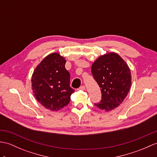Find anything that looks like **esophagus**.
I'll return each mask as SVG.
<instances>
[{"instance_id": "obj_1", "label": "esophagus", "mask_w": 157, "mask_h": 157, "mask_svg": "<svg viewBox=\"0 0 157 157\" xmlns=\"http://www.w3.org/2000/svg\"><path fill=\"white\" fill-rule=\"evenodd\" d=\"M79 90H86V87H85V86H81L79 88Z\"/></svg>"}]
</instances>
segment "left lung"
<instances>
[{
    "mask_svg": "<svg viewBox=\"0 0 157 157\" xmlns=\"http://www.w3.org/2000/svg\"><path fill=\"white\" fill-rule=\"evenodd\" d=\"M92 75L100 87L101 100L95 104L105 112L119 106L128 95L132 76L126 61L118 54L110 52L100 56L92 65Z\"/></svg>",
    "mask_w": 157,
    "mask_h": 157,
    "instance_id": "8db88e82",
    "label": "left lung"
}]
</instances>
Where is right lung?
<instances>
[{
  "label": "right lung",
  "instance_id": "1",
  "mask_svg": "<svg viewBox=\"0 0 157 157\" xmlns=\"http://www.w3.org/2000/svg\"><path fill=\"white\" fill-rule=\"evenodd\" d=\"M65 57L58 53L47 56L35 67L31 88L39 102L52 111H59L70 103L74 90L70 86V74Z\"/></svg>",
  "mask_w": 157,
  "mask_h": 157
}]
</instances>
